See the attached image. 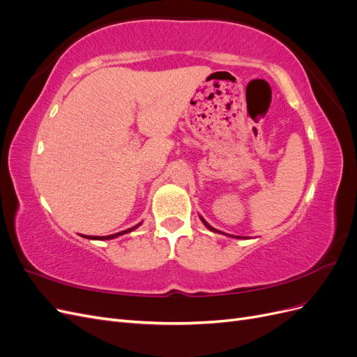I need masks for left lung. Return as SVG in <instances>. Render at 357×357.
I'll list each match as a JSON object with an SVG mask.
<instances>
[{
	"label": "left lung",
	"instance_id": "1",
	"mask_svg": "<svg viewBox=\"0 0 357 357\" xmlns=\"http://www.w3.org/2000/svg\"><path fill=\"white\" fill-rule=\"evenodd\" d=\"M202 222H204V225H205V226H207V228H208V229H210V231H215V229H214V228H213V226H210V225H208V223H207V222H205V220H204V219H202ZM236 238H238V236H236Z\"/></svg>",
	"mask_w": 357,
	"mask_h": 357
}]
</instances>
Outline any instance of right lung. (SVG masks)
Masks as SVG:
<instances>
[{
  "mask_svg": "<svg viewBox=\"0 0 357 357\" xmlns=\"http://www.w3.org/2000/svg\"><path fill=\"white\" fill-rule=\"evenodd\" d=\"M142 225V223H138V225H135L134 228H129V229H126V231H122V232H117V234H113V235H109V236H86V238H91V240H110V238H116V236H119V235H123V234H126V232H131V231H134L135 228H138V226Z\"/></svg>",
  "mask_w": 357,
  "mask_h": 357,
  "instance_id": "add662e5",
  "label": "right lung"
}]
</instances>
